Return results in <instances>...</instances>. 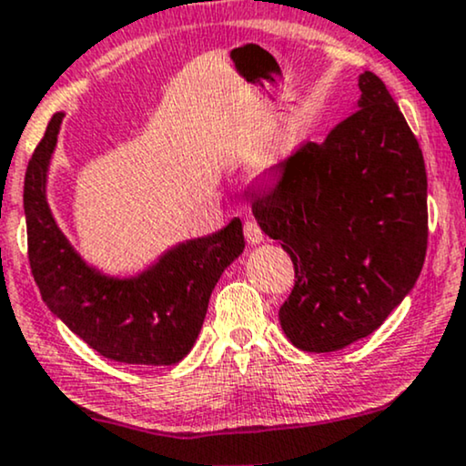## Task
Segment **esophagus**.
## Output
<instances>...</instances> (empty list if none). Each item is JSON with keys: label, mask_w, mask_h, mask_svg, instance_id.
Masks as SVG:
<instances>
[{"label": "esophagus", "mask_w": 466, "mask_h": 466, "mask_svg": "<svg viewBox=\"0 0 466 466\" xmlns=\"http://www.w3.org/2000/svg\"><path fill=\"white\" fill-rule=\"evenodd\" d=\"M243 232H245V238L249 245H258L264 240V232H262V228L258 226L256 219H245Z\"/></svg>", "instance_id": "1"}]
</instances>
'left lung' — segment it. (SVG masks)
<instances>
[{"instance_id":"1","label":"left lung","mask_w":466,"mask_h":466,"mask_svg":"<svg viewBox=\"0 0 466 466\" xmlns=\"http://www.w3.org/2000/svg\"><path fill=\"white\" fill-rule=\"evenodd\" d=\"M322 144L270 169L251 210L294 264L279 308L288 339L339 350L376 331L415 286L428 249V176L417 137L374 73Z\"/></svg>"}]
</instances>
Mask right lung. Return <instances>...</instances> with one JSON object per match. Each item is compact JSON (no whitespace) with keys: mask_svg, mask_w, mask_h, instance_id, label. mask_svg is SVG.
<instances>
[{"mask_svg":"<svg viewBox=\"0 0 466 466\" xmlns=\"http://www.w3.org/2000/svg\"><path fill=\"white\" fill-rule=\"evenodd\" d=\"M62 117L46 125L23 185L34 281L46 308L103 357L127 365L178 363L196 344L221 273L245 249L243 223L234 219L213 237L176 247L137 279L96 273L62 237L46 206V165Z\"/></svg>","mask_w":466,"mask_h":466,"instance_id":"right-lung-1","label":"right lung"}]
</instances>
